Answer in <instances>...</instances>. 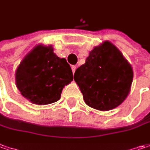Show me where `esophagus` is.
I'll return each mask as SVG.
<instances>
[{
  "instance_id": "34e87169",
  "label": "esophagus",
  "mask_w": 150,
  "mask_h": 150,
  "mask_svg": "<svg viewBox=\"0 0 150 150\" xmlns=\"http://www.w3.org/2000/svg\"><path fill=\"white\" fill-rule=\"evenodd\" d=\"M71 70H72L73 74H75V70H76V66H75V65H72V66H71Z\"/></svg>"
}]
</instances>
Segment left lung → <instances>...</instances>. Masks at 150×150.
<instances>
[{"mask_svg":"<svg viewBox=\"0 0 150 150\" xmlns=\"http://www.w3.org/2000/svg\"><path fill=\"white\" fill-rule=\"evenodd\" d=\"M133 76L131 65L120 50L105 40L90 52L85 64L75 70L74 80L87 105L107 111L126 99Z\"/></svg>","mask_w":150,"mask_h":150,"instance_id":"1","label":"left lung"}]
</instances>
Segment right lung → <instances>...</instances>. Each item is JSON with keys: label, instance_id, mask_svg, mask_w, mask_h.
<instances>
[{"label": "right lung", "instance_id": "add662e5", "mask_svg": "<svg viewBox=\"0 0 150 150\" xmlns=\"http://www.w3.org/2000/svg\"><path fill=\"white\" fill-rule=\"evenodd\" d=\"M16 85L32 104L44 105L59 100L65 85L73 80L70 65L54 53L52 45H37L16 71Z\"/></svg>", "mask_w": 150, "mask_h": 150}]
</instances>
